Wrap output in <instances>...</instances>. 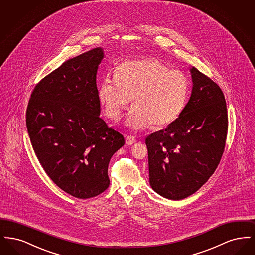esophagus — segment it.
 Segmentation results:
<instances>
[{"instance_id":"1","label":"esophagus","mask_w":255,"mask_h":255,"mask_svg":"<svg viewBox=\"0 0 255 255\" xmlns=\"http://www.w3.org/2000/svg\"><path fill=\"white\" fill-rule=\"evenodd\" d=\"M135 141H136V139H135V137L133 136V135H128L126 137V139H125V142H126L127 145H133Z\"/></svg>"}]
</instances>
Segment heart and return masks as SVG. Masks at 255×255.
<instances>
[{"mask_svg": "<svg viewBox=\"0 0 255 255\" xmlns=\"http://www.w3.org/2000/svg\"><path fill=\"white\" fill-rule=\"evenodd\" d=\"M189 94L187 76L179 70H170L156 59L131 61L121 65L112 78L101 83L98 97L106 116L121 119L132 98L126 125L141 130L152 125L163 128L182 115Z\"/></svg>", "mask_w": 255, "mask_h": 255, "instance_id": "heart-1", "label": "heart"}]
</instances>
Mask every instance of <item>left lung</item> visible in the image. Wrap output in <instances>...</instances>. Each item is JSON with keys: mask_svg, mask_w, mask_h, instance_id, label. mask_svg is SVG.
<instances>
[{"mask_svg": "<svg viewBox=\"0 0 255 255\" xmlns=\"http://www.w3.org/2000/svg\"><path fill=\"white\" fill-rule=\"evenodd\" d=\"M190 73L192 93L182 115L145 139L150 185L160 196L176 201L195 193L214 173L229 126L221 88L194 67Z\"/></svg>", "mask_w": 255, "mask_h": 255, "instance_id": "left-lung-1", "label": "left lung"}]
</instances>
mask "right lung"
<instances>
[{
    "label": "right lung",
    "instance_id": "obj_1",
    "mask_svg": "<svg viewBox=\"0 0 255 255\" xmlns=\"http://www.w3.org/2000/svg\"><path fill=\"white\" fill-rule=\"evenodd\" d=\"M101 48L64 62L32 91L26 128L42 167L51 181L78 199L109 187L108 165L124 137L100 117L97 87Z\"/></svg>",
    "mask_w": 255,
    "mask_h": 255
}]
</instances>
